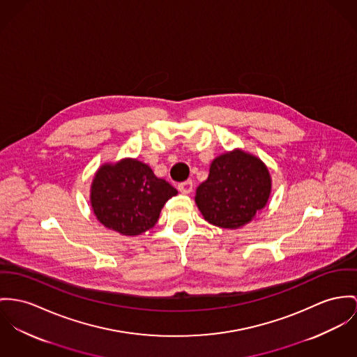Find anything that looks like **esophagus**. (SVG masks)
Wrapping results in <instances>:
<instances>
[{
  "label": "esophagus",
  "instance_id": "obj_1",
  "mask_svg": "<svg viewBox=\"0 0 357 357\" xmlns=\"http://www.w3.org/2000/svg\"><path fill=\"white\" fill-rule=\"evenodd\" d=\"M192 188H194V185H192V181H186L178 186V190L182 194H190L192 192Z\"/></svg>",
  "mask_w": 357,
  "mask_h": 357
}]
</instances>
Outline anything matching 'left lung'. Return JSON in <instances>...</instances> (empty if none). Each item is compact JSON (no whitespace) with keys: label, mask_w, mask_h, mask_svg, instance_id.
Here are the masks:
<instances>
[{"label":"left lung","mask_w":357,"mask_h":357,"mask_svg":"<svg viewBox=\"0 0 357 357\" xmlns=\"http://www.w3.org/2000/svg\"><path fill=\"white\" fill-rule=\"evenodd\" d=\"M271 192L272 176L266 165L236 148L213 159L208 179L195 190V204L209 224L236 229L255 219Z\"/></svg>","instance_id":"1"}]
</instances>
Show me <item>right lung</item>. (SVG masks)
<instances>
[{
    "label": "right lung",
    "mask_w": 357,
    "mask_h": 357,
    "mask_svg": "<svg viewBox=\"0 0 357 357\" xmlns=\"http://www.w3.org/2000/svg\"><path fill=\"white\" fill-rule=\"evenodd\" d=\"M176 194V189L158 178L149 165L125 158L98 168L89 201L93 215L106 228L137 236L158 222L165 202Z\"/></svg>",
    "instance_id": "1"
}]
</instances>
